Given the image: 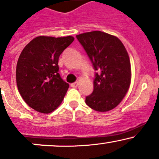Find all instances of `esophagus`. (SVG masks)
I'll return each mask as SVG.
<instances>
[{
  "instance_id": "esophagus-1",
  "label": "esophagus",
  "mask_w": 159,
  "mask_h": 159,
  "mask_svg": "<svg viewBox=\"0 0 159 159\" xmlns=\"http://www.w3.org/2000/svg\"><path fill=\"white\" fill-rule=\"evenodd\" d=\"M70 86H71L72 88H77L78 86V82H74L72 83L71 84H70Z\"/></svg>"
}]
</instances>
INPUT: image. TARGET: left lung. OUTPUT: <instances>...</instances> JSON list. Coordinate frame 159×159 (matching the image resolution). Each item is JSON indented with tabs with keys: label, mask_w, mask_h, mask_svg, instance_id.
<instances>
[{
	"label": "left lung",
	"mask_w": 159,
	"mask_h": 159,
	"mask_svg": "<svg viewBox=\"0 0 159 159\" xmlns=\"http://www.w3.org/2000/svg\"><path fill=\"white\" fill-rule=\"evenodd\" d=\"M96 73L94 91L86 97L91 108L105 112L118 106L129 91L131 63L125 47L117 37L100 30L77 35Z\"/></svg>",
	"instance_id": "left-lung-1"
}]
</instances>
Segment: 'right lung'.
I'll return each instance as SVG.
<instances>
[{"instance_id":"add662e5","label":"right lung","mask_w":159,"mask_h":159,"mask_svg":"<svg viewBox=\"0 0 159 159\" xmlns=\"http://www.w3.org/2000/svg\"><path fill=\"white\" fill-rule=\"evenodd\" d=\"M74 40L72 36H38L20 53L16 68L17 89L36 111L49 114L61 104L69 84L59 75L58 59Z\"/></svg>"}]
</instances>
